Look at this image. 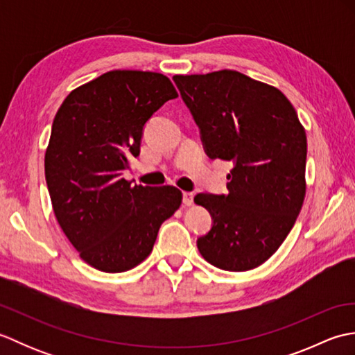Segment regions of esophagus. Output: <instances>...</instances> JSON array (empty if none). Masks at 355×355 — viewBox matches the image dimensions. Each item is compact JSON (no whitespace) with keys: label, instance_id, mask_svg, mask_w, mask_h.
I'll use <instances>...</instances> for the list:
<instances>
[{"label":"esophagus","instance_id":"obj_1","mask_svg":"<svg viewBox=\"0 0 355 355\" xmlns=\"http://www.w3.org/2000/svg\"><path fill=\"white\" fill-rule=\"evenodd\" d=\"M193 192H183V205L184 206H191L193 202Z\"/></svg>","mask_w":355,"mask_h":355}]
</instances>
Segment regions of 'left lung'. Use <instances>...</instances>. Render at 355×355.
I'll return each mask as SVG.
<instances>
[{"label":"left lung","mask_w":355,"mask_h":355,"mask_svg":"<svg viewBox=\"0 0 355 355\" xmlns=\"http://www.w3.org/2000/svg\"><path fill=\"white\" fill-rule=\"evenodd\" d=\"M209 158L232 162L227 195L198 193L212 227L197 239L202 258L247 271L273 254L293 229L305 198L306 135L277 88L221 70L173 76Z\"/></svg>","instance_id":"obj_1"}]
</instances>
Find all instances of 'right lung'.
Masks as SVG:
<instances>
[{"instance_id": "obj_1", "label": "right lung", "mask_w": 355, "mask_h": 355, "mask_svg": "<svg viewBox=\"0 0 355 355\" xmlns=\"http://www.w3.org/2000/svg\"><path fill=\"white\" fill-rule=\"evenodd\" d=\"M175 97L160 73L114 70L73 89L53 120L45 153L53 210L80 258L105 273L139 266L182 205L177 187L123 178L146 122Z\"/></svg>"}]
</instances>
